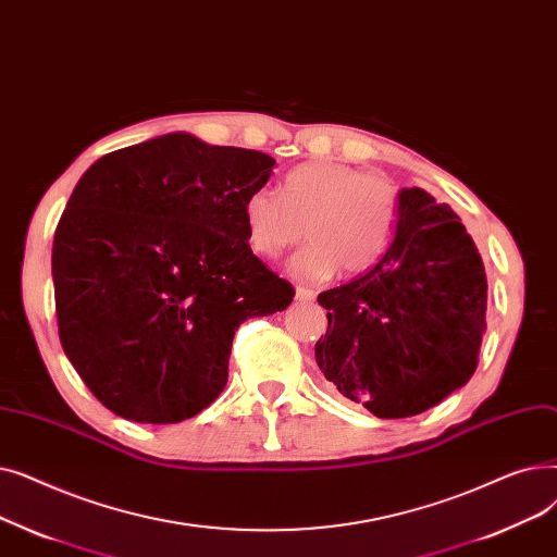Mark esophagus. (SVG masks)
I'll list each match as a JSON object with an SVG mask.
<instances>
[{
    "instance_id": "esophagus-1",
    "label": "esophagus",
    "mask_w": 557,
    "mask_h": 557,
    "mask_svg": "<svg viewBox=\"0 0 557 557\" xmlns=\"http://www.w3.org/2000/svg\"><path fill=\"white\" fill-rule=\"evenodd\" d=\"M314 299V293L312 289H308V287H297V301H301V304H308V301H312Z\"/></svg>"
}]
</instances>
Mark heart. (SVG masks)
<instances>
[{"label":"heart","mask_w":557,"mask_h":557,"mask_svg":"<svg viewBox=\"0 0 557 557\" xmlns=\"http://www.w3.org/2000/svg\"><path fill=\"white\" fill-rule=\"evenodd\" d=\"M399 220V193L387 178L356 168L314 161L287 172L281 197L253 188L243 201L245 237L260 258H278L308 237L289 260L301 281H326L367 270L389 245Z\"/></svg>","instance_id":"b5f03b06"}]
</instances>
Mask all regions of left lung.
I'll return each mask as SVG.
<instances>
[{
  "mask_svg": "<svg viewBox=\"0 0 557 557\" xmlns=\"http://www.w3.org/2000/svg\"><path fill=\"white\" fill-rule=\"evenodd\" d=\"M317 301L329 310L317 364L344 399L381 419L437 406L479 364L483 258L451 206L421 188L399 193L394 240L374 268Z\"/></svg>",
  "mask_w": 557,
  "mask_h": 557,
  "instance_id": "obj_1",
  "label": "left lung"
}]
</instances>
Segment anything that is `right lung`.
Here are the masks:
<instances>
[{"mask_svg": "<svg viewBox=\"0 0 557 557\" xmlns=\"http://www.w3.org/2000/svg\"><path fill=\"white\" fill-rule=\"evenodd\" d=\"M272 156L168 134L82 176L51 251L63 351L115 414L176 423L213 404L233 335L285 310L287 281L253 256L243 201Z\"/></svg>", "mask_w": 557, "mask_h": 557, "instance_id": "right-lung-1", "label": "right lung"}]
</instances>
